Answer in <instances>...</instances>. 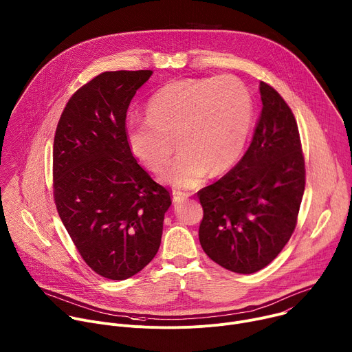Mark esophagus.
Segmentation results:
<instances>
[{
    "label": "esophagus",
    "mask_w": 352,
    "mask_h": 352,
    "mask_svg": "<svg viewBox=\"0 0 352 352\" xmlns=\"http://www.w3.org/2000/svg\"><path fill=\"white\" fill-rule=\"evenodd\" d=\"M188 193H184V192H178V190H174L173 192V204L174 205H178L181 202H184V200L188 199Z\"/></svg>",
    "instance_id": "obj_1"
}]
</instances>
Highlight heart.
I'll return each instance as SVG.
<instances>
[{"instance_id": "obj_1", "label": "heart", "mask_w": 352, "mask_h": 352, "mask_svg": "<svg viewBox=\"0 0 352 352\" xmlns=\"http://www.w3.org/2000/svg\"><path fill=\"white\" fill-rule=\"evenodd\" d=\"M147 120L129 121L125 138L132 155L152 173H160L179 152L163 181L175 189H192L208 171L232 167L254 118L248 87L235 76L178 79L160 87L146 106Z\"/></svg>"}]
</instances>
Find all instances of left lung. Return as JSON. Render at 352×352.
I'll return each mask as SVG.
<instances>
[{"label":"left lung","instance_id":"left-lung-1","mask_svg":"<svg viewBox=\"0 0 352 352\" xmlns=\"http://www.w3.org/2000/svg\"><path fill=\"white\" fill-rule=\"evenodd\" d=\"M262 113L246 153L217 182L197 192L199 241L206 255L239 274L266 267L291 238L305 190L298 125L284 98L259 85Z\"/></svg>","mask_w":352,"mask_h":352}]
</instances>
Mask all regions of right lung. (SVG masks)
I'll return each mask as SVG.
<instances>
[{
    "mask_svg": "<svg viewBox=\"0 0 352 352\" xmlns=\"http://www.w3.org/2000/svg\"><path fill=\"white\" fill-rule=\"evenodd\" d=\"M152 74H100L69 98L54 136L58 214L87 266L110 280L152 262L171 206L170 192L138 164L125 138L131 100Z\"/></svg>",
    "mask_w": 352,
    "mask_h": 352,
    "instance_id": "1",
    "label": "right lung"
}]
</instances>
